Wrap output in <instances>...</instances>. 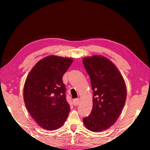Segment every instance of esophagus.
<instances>
[{
    "label": "esophagus",
    "mask_w": 150,
    "mask_h": 150,
    "mask_svg": "<svg viewBox=\"0 0 150 150\" xmlns=\"http://www.w3.org/2000/svg\"><path fill=\"white\" fill-rule=\"evenodd\" d=\"M79 98H75V99H74L73 100V105H74L75 106H77L79 104Z\"/></svg>",
    "instance_id": "esophagus-1"
}]
</instances>
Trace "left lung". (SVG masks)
Masks as SVG:
<instances>
[{"instance_id":"1","label":"left lung","mask_w":150,"mask_h":150,"mask_svg":"<svg viewBox=\"0 0 150 150\" xmlns=\"http://www.w3.org/2000/svg\"><path fill=\"white\" fill-rule=\"evenodd\" d=\"M91 79L93 106L89 115L83 118L88 130L101 132L115 123L126 99V87L122 76L107 58L99 55L83 59Z\"/></svg>"}]
</instances>
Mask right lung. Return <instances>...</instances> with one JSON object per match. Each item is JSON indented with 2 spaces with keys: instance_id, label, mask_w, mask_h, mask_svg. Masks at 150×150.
<instances>
[{
  "instance_id": "right-lung-1",
  "label": "right lung",
  "mask_w": 150,
  "mask_h": 150,
  "mask_svg": "<svg viewBox=\"0 0 150 150\" xmlns=\"http://www.w3.org/2000/svg\"><path fill=\"white\" fill-rule=\"evenodd\" d=\"M72 62L70 58L50 55L39 61L27 77L25 105L32 117L45 130L60 128L69 113L62 77Z\"/></svg>"
}]
</instances>
